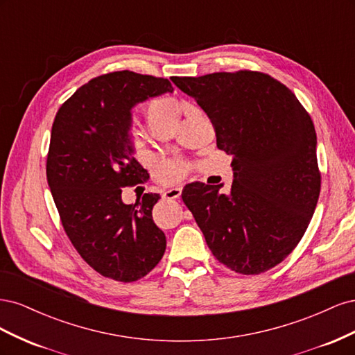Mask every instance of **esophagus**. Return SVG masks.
<instances>
[{"instance_id": "obj_1", "label": "esophagus", "mask_w": 355, "mask_h": 355, "mask_svg": "<svg viewBox=\"0 0 355 355\" xmlns=\"http://www.w3.org/2000/svg\"><path fill=\"white\" fill-rule=\"evenodd\" d=\"M180 194H182V188H180V187H176V188L167 189V191L164 192V194H163V197H164L166 200H175V198H179Z\"/></svg>"}]
</instances>
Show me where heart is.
I'll use <instances>...</instances> for the list:
<instances>
[{"instance_id":"obj_1","label":"heart","mask_w":355,"mask_h":355,"mask_svg":"<svg viewBox=\"0 0 355 355\" xmlns=\"http://www.w3.org/2000/svg\"><path fill=\"white\" fill-rule=\"evenodd\" d=\"M148 125L154 121H178L180 116V105L175 96L161 94L148 101L144 110ZM155 170L161 179L166 182H178L189 173V167L184 161L159 159L155 163Z\"/></svg>"}]
</instances>
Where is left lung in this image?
I'll list each match as a JSON object with an SVG mask.
<instances>
[{
	"instance_id": "left-lung-1",
	"label": "left lung",
	"mask_w": 355,
	"mask_h": 355,
	"mask_svg": "<svg viewBox=\"0 0 355 355\" xmlns=\"http://www.w3.org/2000/svg\"><path fill=\"white\" fill-rule=\"evenodd\" d=\"M171 90L167 78L103 73L63 102L53 121L46 173L62 227L83 259L115 282L141 280L166 252V235L153 220L159 196L124 204L121 188L149 178L132 155L130 110Z\"/></svg>"
}]
</instances>
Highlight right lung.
<instances>
[{"label":"right lung","mask_w":355,"mask_h":355,"mask_svg":"<svg viewBox=\"0 0 355 355\" xmlns=\"http://www.w3.org/2000/svg\"><path fill=\"white\" fill-rule=\"evenodd\" d=\"M171 81L209 115L218 148L234 158L230 196L192 182L182 200L222 265L243 275L270 271L295 250L318 201L313 120L283 83L259 71Z\"/></svg>","instance_id":"1"}]
</instances>
